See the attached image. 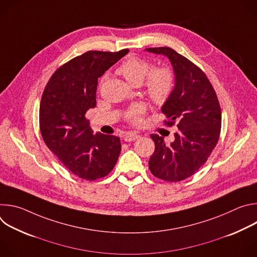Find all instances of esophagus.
<instances>
[{"instance_id":"esophagus-1","label":"esophagus","mask_w":257,"mask_h":257,"mask_svg":"<svg viewBox=\"0 0 257 257\" xmlns=\"http://www.w3.org/2000/svg\"><path fill=\"white\" fill-rule=\"evenodd\" d=\"M137 138H139V135L136 133H127L124 137V140L127 142H132L134 140H136Z\"/></svg>"}]
</instances>
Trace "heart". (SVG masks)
<instances>
[{"mask_svg": "<svg viewBox=\"0 0 257 257\" xmlns=\"http://www.w3.org/2000/svg\"><path fill=\"white\" fill-rule=\"evenodd\" d=\"M149 61L132 57L125 60L118 68V73L132 85H140L144 79L146 93L156 103L162 104L168 100L175 87L173 72L168 68L154 69ZM144 113L143 105H134L127 112V118L134 123L141 119Z\"/></svg>", "mask_w": 257, "mask_h": 257, "instance_id": "heart-1", "label": "heart"}]
</instances>
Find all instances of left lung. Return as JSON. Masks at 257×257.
I'll return each instance as SVG.
<instances>
[{"label":"left lung","mask_w":257,"mask_h":257,"mask_svg":"<svg viewBox=\"0 0 257 257\" xmlns=\"http://www.w3.org/2000/svg\"><path fill=\"white\" fill-rule=\"evenodd\" d=\"M146 52L163 55L172 64L175 87L162 112L169 126L177 122L175 140L166 144L164 137L152 134L156 150L150 170L157 178L179 182L195 174L204 165L217 143L222 113L215 91L204 73L171 48H149Z\"/></svg>","instance_id":"left-lung-1"}]
</instances>
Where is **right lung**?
Masks as SVG:
<instances>
[{
	"instance_id": "1",
	"label": "right lung",
	"mask_w": 257,
	"mask_h": 257,
	"mask_svg": "<svg viewBox=\"0 0 257 257\" xmlns=\"http://www.w3.org/2000/svg\"><path fill=\"white\" fill-rule=\"evenodd\" d=\"M127 53L89 51L61 66L44 90L40 105L44 141L81 179L92 181L106 176L119 159L120 138L93 134L85 114L96 104L97 79Z\"/></svg>"
}]
</instances>
